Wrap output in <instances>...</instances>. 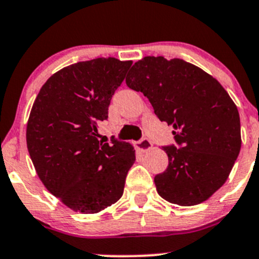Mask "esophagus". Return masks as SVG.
<instances>
[{
	"label": "esophagus",
	"instance_id": "34e87169",
	"mask_svg": "<svg viewBox=\"0 0 259 259\" xmlns=\"http://www.w3.org/2000/svg\"><path fill=\"white\" fill-rule=\"evenodd\" d=\"M151 146H153V143H151L148 138H143L139 142L135 143V148L139 151H142V153H146L148 150H150Z\"/></svg>",
	"mask_w": 259,
	"mask_h": 259
}]
</instances>
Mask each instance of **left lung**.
<instances>
[{"label": "left lung", "instance_id": "obj_1", "mask_svg": "<svg viewBox=\"0 0 259 259\" xmlns=\"http://www.w3.org/2000/svg\"><path fill=\"white\" fill-rule=\"evenodd\" d=\"M126 85L149 99L160 121L173 125L177 145L164 146L169 164L154 178L173 204H199L226 183L241 150L236 104L213 76L182 59L145 56Z\"/></svg>", "mask_w": 259, "mask_h": 259}]
</instances>
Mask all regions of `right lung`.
<instances>
[{
    "label": "right lung",
    "instance_id": "obj_1",
    "mask_svg": "<svg viewBox=\"0 0 259 259\" xmlns=\"http://www.w3.org/2000/svg\"><path fill=\"white\" fill-rule=\"evenodd\" d=\"M132 64L99 57L70 65L44 83L33 103L26 130L31 160L49 192L75 211L98 213L124 193L134 148L96 137Z\"/></svg>",
    "mask_w": 259,
    "mask_h": 259
}]
</instances>
